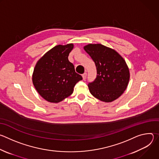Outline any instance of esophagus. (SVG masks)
<instances>
[{"mask_svg": "<svg viewBox=\"0 0 159 159\" xmlns=\"http://www.w3.org/2000/svg\"><path fill=\"white\" fill-rule=\"evenodd\" d=\"M82 76L83 79H84V80H85V79H86V77H87V73H84V74H83L82 75Z\"/></svg>", "mask_w": 159, "mask_h": 159, "instance_id": "esophagus-1", "label": "esophagus"}]
</instances>
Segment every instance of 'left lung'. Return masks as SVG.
Returning <instances> with one entry per match:
<instances>
[{
    "label": "left lung",
    "instance_id": "1",
    "mask_svg": "<svg viewBox=\"0 0 159 159\" xmlns=\"http://www.w3.org/2000/svg\"><path fill=\"white\" fill-rule=\"evenodd\" d=\"M84 49L97 69L96 79L88 84L90 94L105 102L116 100L123 94L129 80L125 60L116 50L101 44H88Z\"/></svg>",
    "mask_w": 159,
    "mask_h": 159
}]
</instances>
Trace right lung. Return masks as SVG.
I'll return each instance as SVG.
<instances>
[{
	"mask_svg": "<svg viewBox=\"0 0 159 159\" xmlns=\"http://www.w3.org/2000/svg\"><path fill=\"white\" fill-rule=\"evenodd\" d=\"M73 48L72 43L57 45L35 65L33 84L39 94L48 102L58 103L70 96L75 84L82 79L68 59Z\"/></svg>",
	"mask_w": 159,
	"mask_h": 159,
	"instance_id": "1",
	"label": "right lung"
}]
</instances>
